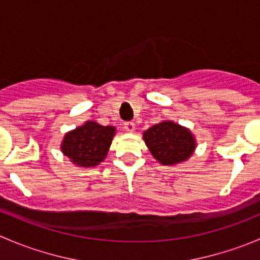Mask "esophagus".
<instances>
[{
    "label": "esophagus",
    "mask_w": 260,
    "mask_h": 260,
    "mask_svg": "<svg viewBox=\"0 0 260 260\" xmlns=\"http://www.w3.org/2000/svg\"><path fill=\"white\" fill-rule=\"evenodd\" d=\"M136 128V124L133 122H125L124 123V129L127 131V132H133Z\"/></svg>",
    "instance_id": "obj_1"
}]
</instances>
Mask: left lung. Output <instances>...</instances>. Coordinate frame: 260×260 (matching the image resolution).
Masks as SVG:
<instances>
[{"label":"left lung","mask_w":260,"mask_h":260,"mask_svg":"<svg viewBox=\"0 0 260 260\" xmlns=\"http://www.w3.org/2000/svg\"><path fill=\"white\" fill-rule=\"evenodd\" d=\"M147 147L162 165L183 162L192 154L195 140L187 128L174 122H162L143 133Z\"/></svg>","instance_id":"obj_1"}]
</instances>
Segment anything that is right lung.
<instances>
[{"label": "right lung", "instance_id": "1", "mask_svg": "<svg viewBox=\"0 0 260 260\" xmlns=\"http://www.w3.org/2000/svg\"><path fill=\"white\" fill-rule=\"evenodd\" d=\"M115 132L112 125L86 122L77 129L67 133L61 149L65 156L81 167H93L106 158Z\"/></svg>", "mask_w": 260, "mask_h": 260}]
</instances>
